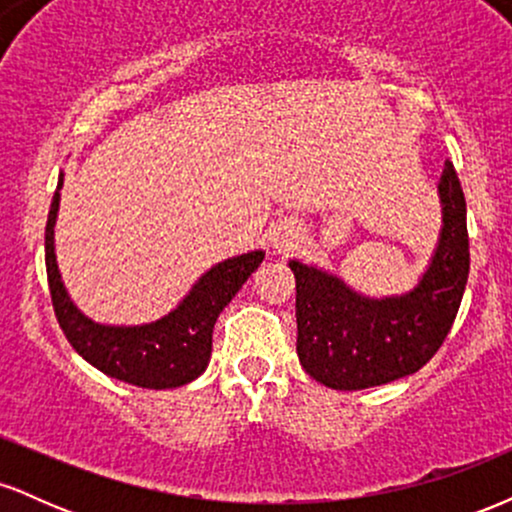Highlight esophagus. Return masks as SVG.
I'll return each mask as SVG.
<instances>
[{
    "mask_svg": "<svg viewBox=\"0 0 512 512\" xmlns=\"http://www.w3.org/2000/svg\"><path fill=\"white\" fill-rule=\"evenodd\" d=\"M269 243L276 252L296 250L301 243V226L296 221H279L269 228Z\"/></svg>",
    "mask_w": 512,
    "mask_h": 512,
    "instance_id": "esophagus-1",
    "label": "esophagus"
}]
</instances>
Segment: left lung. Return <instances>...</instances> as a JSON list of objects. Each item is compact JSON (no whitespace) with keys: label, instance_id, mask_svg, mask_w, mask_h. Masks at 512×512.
I'll use <instances>...</instances> for the list:
<instances>
[{"label":"left lung","instance_id":"1","mask_svg":"<svg viewBox=\"0 0 512 512\" xmlns=\"http://www.w3.org/2000/svg\"><path fill=\"white\" fill-rule=\"evenodd\" d=\"M443 231L426 274L404 296L366 298L339 276L291 260L296 276V351L332 390H366L416 373L448 337L469 276L467 204L455 168L438 182Z\"/></svg>","mask_w":512,"mask_h":512}]
</instances>
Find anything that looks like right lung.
<instances>
[{"label": "right lung", "instance_id": "1", "mask_svg": "<svg viewBox=\"0 0 512 512\" xmlns=\"http://www.w3.org/2000/svg\"><path fill=\"white\" fill-rule=\"evenodd\" d=\"M64 175L52 197L48 226H45V267L48 284L64 337L91 366L122 383L146 390H170L192 383L209 366L211 332L216 317L231 303V298L260 267L264 252L231 257L211 267L175 310L161 320L137 327H110L88 320L76 310L62 284L55 257V221L60 209V190Z\"/></svg>", "mask_w": 512, "mask_h": 512}]
</instances>
